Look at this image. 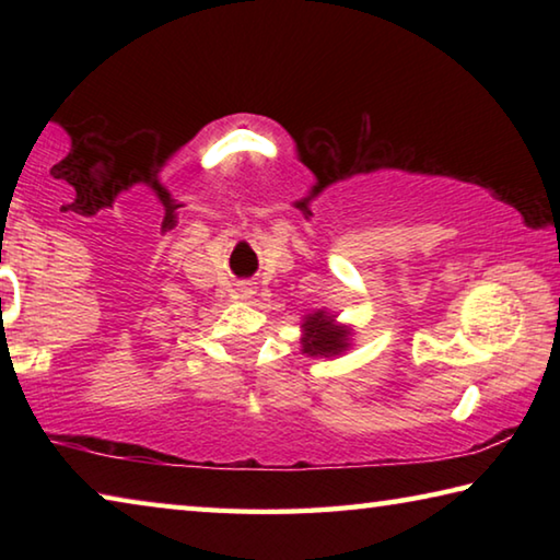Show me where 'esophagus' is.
Returning a JSON list of instances; mask_svg holds the SVG:
<instances>
[{
  "instance_id": "obj_1",
  "label": "esophagus",
  "mask_w": 560,
  "mask_h": 560,
  "mask_svg": "<svg viewBox=\"0 0 560 560\" xmlns=\"http://www.w3.org/2000/svg\"><path fill=\"white\" fill-rule=\"evenodd\" d=\"M236 293H240V299H252V293H254V289L249 287V283H242L240 289H236Z\"/></svg>"
}]
</instances>
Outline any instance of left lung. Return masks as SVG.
I'll list each match as a JSON object with an SVG mask.
<instances>
[{
	"instance_id": "obj_1",
	"label": "left lung",
	"mask_w": 560,
	"mask_h": 560,
	"mask_svg": "<svg viewBox=\"0 0 560 560\" xmlns=\"http://www.w3.org/2000/svg\"><path fill=\"white\" fill-rule=\"evenodd\" d=\"M353 346V328L338 324L326 308L314 311L301 320V353L314 358H338Z\"/></svg>"
}]
</instances>
